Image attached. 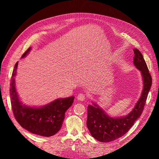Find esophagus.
I'll use <instances>...</instances> for the list:
<instances>
[{"mask_svg": "<svg viewBox=\"0 0 159 159\" xmlns=\"http://www.w3.org/2000/svg\"><path fill=\"white\" fill-rule=\"evenodd\" d=\"M77 98L80 101H84L85 99V95L84 93H79L77 96Z\"/></svg>", "mask_w": 159, "mask_h": 159, "instance_id": "obj_1", "label": "esophagus"}]
</instances>
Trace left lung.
<instances>
[{"label":"left lung","mask_w":159,"mask_h":159,"mask_svg":"<svg viewBox=\"0 0 159 159\" xmlns=\"http://www.w3.org/2000/svg\"><path fill=\"white\" fill-rule=\"evenodd\" d=\"M134 64L141 71L144 87L142 95L132 111L125 117L112 118L105 113L97 105H88L87 127L91 136L100 142H111L121 137L131 128L141 116L148 91L152 85V78L141 52L134 49Z\"/></svg>","instance_id":"obj_1"}]
</instances>
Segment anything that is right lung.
<instances>
[{
    "instance_id": "add662e5",
    "label": "right lung",
    "mask_w": 159,
    "mask_h": 159,
    "mask_svg": "<svg viewBox=\"0 0 159 159\" xmlns=\"http://www.w3.org/2000/svg\"><path fill=\"white\" fill-rule=\"evenodd\" d=\"M30 50L29 48L22 56L25 57ZM18 61L14 66L10 88L11 106L14 116L20 126L32 133L50 137L59 131L65 117V113L74 102V97L58 99L40 108L26 107L19 101L15 88L14 76Z\"/></svg>"
}]
</instances>
